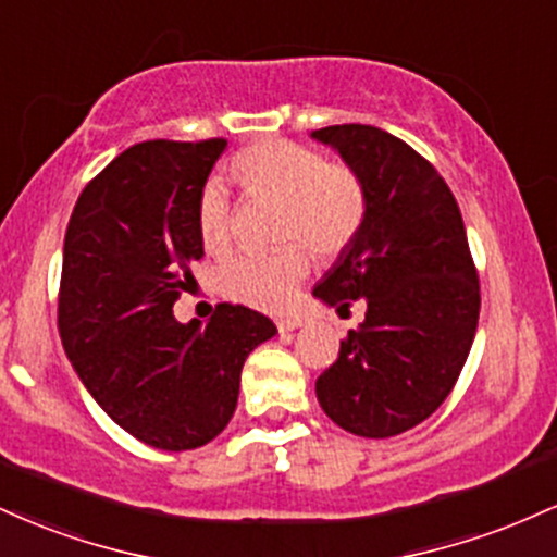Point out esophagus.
I'll use <instances>...</instances> for the list:
<instances>
[{
  "label": "esophagus",
  "mask_w": 557,
  "mask_h": 557,
  "mask_svg": "<svg viewBox=\"0 0 557 557\" xmlns=\"http://www.w3.org/2000/svg\"><path fill=\"white\" fill-rule=\"evenodd\" d=\"M306 322H309V319H306V317H285V319H280L277 327H280V332H293V330L304 327Z\"/></svg>",
  "instance_id": "esophagus-1"
}]
</instances>
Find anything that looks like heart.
<instances>
[{"label": "heart", "mask_w": 557, "mask_h": 557, "mask_svg": "<svg viewBox=\"0 0 557 557\" xmlns=\"http://www.w3.org/2000/svg\"><path fill=\"white\" fill-rule=\"evenodd\" d=\"M233 170L248 190L283 201L280 235L298 240L272 253H240L225 261L220 290L240 304L280 311L290 304L300 280L311 270L306 243L322 257H337L354 243L367 216V190L354 170L324 162L319 151L293 140L251 146L235 157ZM196 225L209 251H222L230 243L233 207L220 181L203 183Z\"/></svg>", "instance_id": "b5f03b06"}]
</instances>
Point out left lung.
Instances as JSON below:
<instances>
[{"label": "left lung", "mask_w": 557, "mask_h": 557, "mask_svg": "<svg viewBox=\"0 0 557 557\" xmlns=\"http://www.w3.org/2000/svg\"><path fill=\"white\" fill-rule=\"evenodd\" d=\"M311 138L337 151L367 190V216L311 296L367 314L317 380L324 413L359 437H393L440 408L474 343L479 280L466 227L437 170L393 133L330 125Z\"/></svg>", "instance_id": "1"}]
</instances>
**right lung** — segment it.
<instances>
[{"label": "right lung", "instance_id": "right-lung-1", "mask_svg": "<svg viewBox=\"0 0 557 557\" xmlns=\"http://www.w3.org/2000/svg\"><path fill=\"white\" fill-rule=\"evenodd\" d=\"M225 138L144 140L83 188L62 248L60 337L114 424L159 450H194L227 426L270 317L220 304L207 324L172 314L203 257L196 207Z\"/></svg>", "mask_w": 557, "mask_h": 557}]
</instances>
